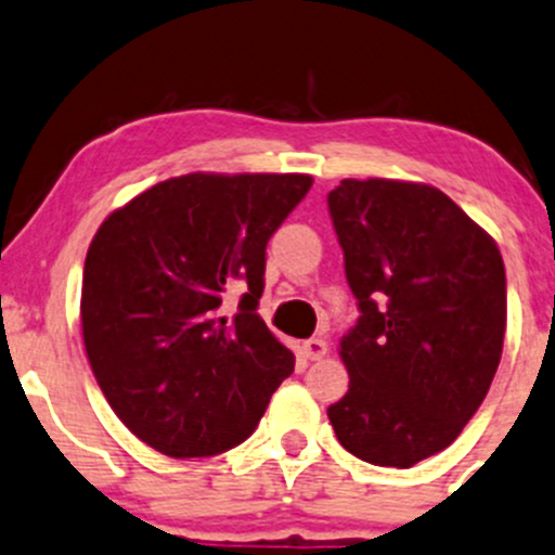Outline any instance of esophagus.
<instances>
[{
  "label": "esophagus",
  "instance_id": "34e87169",
  "mask_svg": "<svg viewBox=\"0 0 555 555\" xmlns=\"http://www.w3.org/2000/svg\"><path fill=\"white\" fill-rule=\"evenodd\" d=\"M302 356H306L308 361H319L326 356V340L322 337H311V340L302 343Z\"/></svg>",
  "mask_w": 555,
  "mask_h": 555
}]
</instances>
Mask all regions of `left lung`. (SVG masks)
Masks as SVG:
<instances>
[{"instance_id": "left-lung-1", "label": "left lung", "mask_w": 555, "mask_h": 555, "mask_svg": "<svg viewBox=\"0 0 555 555\" xmlns=\"http://www.w3.org/2000/svg\"><path fill=\"white\" fill-rule=\"evenodd\" d=\"M326 204L361 313L340 340L348 393L326 415L359 460L412 468L457 439L492 385L503 255L434 185L348 178Z\"/></svg>"}]
</instances>
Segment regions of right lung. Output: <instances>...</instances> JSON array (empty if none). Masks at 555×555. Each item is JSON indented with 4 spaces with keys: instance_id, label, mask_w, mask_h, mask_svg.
Wrapping results in <instances>:
<instances>
[{
    "instance_id": "add662e5",
    "label": "right lung",
    "mask_w": 555,
    "mask_h": 555,
    "mask_svg": "<svg viewBox=\"0 0 555 555\" xmlns=\"http://www.w3.org/2000/svg\"><path fill=\"white\" fill-rule=\"evenodd\" d=\"M311 175L191 172L111 212L81 279V335L116 417L167 457H212L258 428L295 356L258 317L266 244ZM231 286L245 289L233 318Z\"/></svg>"
}]
</instances>
